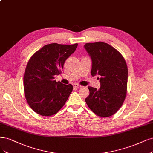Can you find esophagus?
I'll return each mask as SVG.
<instances>
[{"instance_id": "1", "label": "esophagus", "mask_w": 153, "mask_h": 153, "mask_svg": "<svg viewBox=\"0 0 153 153\" xmlns=\"http://www.w3.org/2000/svg\"><path fill=\"white\" fill-rule=\"evenodd\" d=\"M73 87L75 88H80V87H82V85H78V84H77V83H74L73 84Z\"/></svg>"}]
</instances>
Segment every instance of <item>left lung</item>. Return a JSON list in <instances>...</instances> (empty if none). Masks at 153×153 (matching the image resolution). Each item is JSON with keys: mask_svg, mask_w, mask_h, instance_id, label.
Returning a JSON list of instances; mask_svg holds the SVG:
<instances>
[{"mask_svg": "<svg viewBox=\"0 0 153 153\" xmlns=\"http://www.w3.org/2000/svg\"><path fill=\"white\" fill-rule=\"evenodd\" d=\"M84 47L92 61L91 75L101 76V87H88L85 102L99 117H111L122 107L127 95V63L122 54L107 43H87Z\"/></svg>", "mask_w": 153, "mask_h": 153, "instance_id": "8db88e82", "label": "left lung"}]
</instances>
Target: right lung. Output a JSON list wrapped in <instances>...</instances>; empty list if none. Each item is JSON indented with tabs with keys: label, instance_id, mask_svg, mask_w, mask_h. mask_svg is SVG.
I'll return each mask as SVG.
<instances>
[{
	"label": "right lung",
	"instance_id": "add662e5",
	"mask_svg": "<svg viewBox=\"0 0 153 153\" xmlns=\"http://www.w3.org/2000/svg\"><path fill=\"white\" fill-rule=\"evenodd\" d=\"M77 46L78 44H47L30 58L23 76L24 92L26 101L35 113L52 116L65 104L73 85L56 82L54 75L61 74L65 62Z\"/></svg>",
	"mask_w": 153,
	"mask_h": 153
}]
</instances>
